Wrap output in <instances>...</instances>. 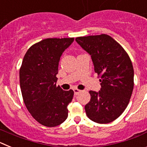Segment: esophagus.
<instances>
[{"label":"esophagus","instance_id":"esophagus-1","mask_svg":"<svg viewBox=\"0 0 147 147\" xmlns=\"http://www.w3.org/2000/svg\"><path fill=\"white\" fill-rule=\"evenodd\" d=\"M74 95H78L80 92H81V90L77 89V88H74Z\"/></svg>","mask_w":147,"mask_h":147}]
</instances>
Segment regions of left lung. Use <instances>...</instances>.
<instances>
[{"label":"left lung","mask_w":147,"mask_h":147,"mask_svg":"<svg viewBox=\"0 0 147 147\" xmlns=\"http://www.w3.org/2000/svg\"><path fill=\"white\" fill-rule=\"evenodd\" d=\"M76 41L91 56L94 71L100 77L101 90L89 91L85 106L88 117L98 124L119 118L127 108L134 87V70L129 55L107 34L76 37Z\"/></svg>","instance_id":"8db88e82"}]
</instances>
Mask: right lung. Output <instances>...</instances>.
I'll return each mask as SVG.
<instances>
[{"instance_id":"obj_1","label":"right lung","mask_w":147,"mask_h":147,"mask_svg":"<svg viewBox=\"0 0 147 147\" xmlns=\"http://www.w3.org/2000/svg\"><path fill=\"white\" fill-rule=\"evenodd\" d=\"M74 38H48L32 45L20 69L23 102L32 117L45 127L58 126L67 118L74 91L56 85L62 53Z\"/></svg>"}]
</instances>
